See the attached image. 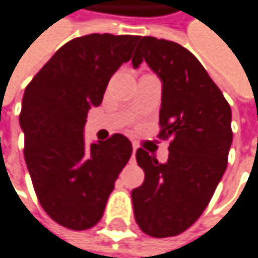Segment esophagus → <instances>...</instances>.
<instances>
[{
  "label": "esophagus",
  "mask_w": 258,
  "mask_h": 258,
  "mask_svg": "<svg viewBox=\"0 0 258 258\" xmlns=\"http://www.w3.org/2000/svg\"><path fill=\"white\" fill-rule=\"evenodd\" d=\"M136 150H138V145H136V144H133V156L136 155Z\"/></svg>",
  "instance_id": "34e87169"
}]
</instances>
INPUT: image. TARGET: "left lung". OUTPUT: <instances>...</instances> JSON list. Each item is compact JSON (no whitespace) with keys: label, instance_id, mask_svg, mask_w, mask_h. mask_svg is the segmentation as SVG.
I'll use <instances>...</instances> for the list:
<instances>
[{"label":"left lung","instance_id":"left-lung-1","mask_svg":"<svg viewBox=\"0 0 258 258\" xmlns=\"http://www.w3.org/2000/svg\"><path fill=\"white\" fill-rule=\"evenodd\" d=\"M142 61L162 82L159 138L170 145L165 164L138 148L145 179L132 200L141 231L164 238L189 229L209 204L227 167L232 113L203 64L181 44L142 37L132 63L138 68Z\"/></svg>","mask_w":258,"mask_h":258}]
</instances>
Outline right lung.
I'll return each mask as SVG.
<instances>
[{
    "label": "right lung",
    "instance_id": "1",
    "mask_svg": "<svg viewBox=\"0 0 258 258\" xmlns=\"http://www.w3.org/2000/svg\"><path fill=\"white\" fill-rule=\"evenodd\" d=\"M138 35L91 34L63 44L23 96L24 159L37 198L55 223L90 229L103 215L114 182L133 152L123 135L88 147L86 114L132 58Z\"/></svg>",
    "mask_w": 258,
    "mask_h": 258
}]
</instances>
